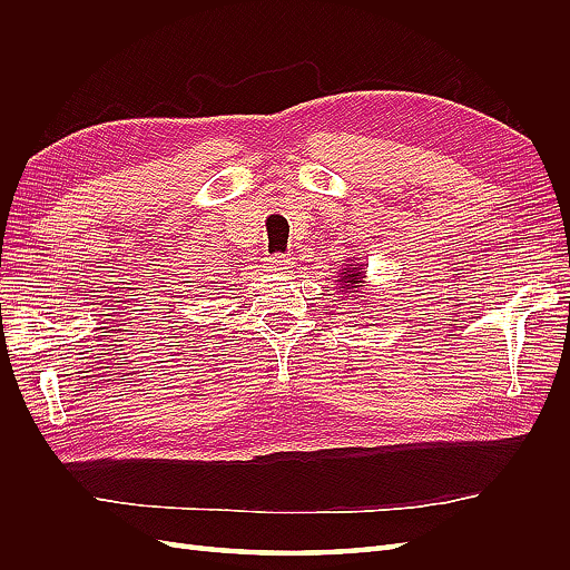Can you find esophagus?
Segmentation results:
<instances>
[{"instance_id": "1", "label": "esophagus", "mask_w": 570, "mask_h": 570, "mask_svg": "<svg viewBox=\"0 0 570 570\" xmlns=\"http://www.w3.org/2000/svg\"><path fill=\"white\" fill-rule=\"evenodd\" d=\"M292 266H295V262H292V258L285 256V254L268 256V262H266L268 271H281V273H287Z\"/></svg>"}]
</instances>
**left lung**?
<instances>
[{"instance_id": "obj_1", "label": "left lung", "mask_w": 570, "mask_h": 570, "mask_svg": "<svg viewBox=\"0 0 570 570\" xmlns=\"http://www.w3.org/2000/svg\"><path fill=\"white\" fill-rule=\"evenodd\" d=\"M354 258H350V264L344 266L342 271H340V275H337V285H340V292L342 295H354V299H356V295L358 297H366V264L364 262H358V264H352ZM364 302H368V299H364Z\"/></svg>"}]
</instances>
